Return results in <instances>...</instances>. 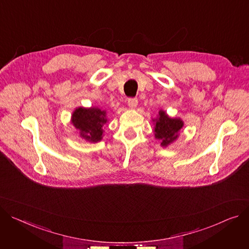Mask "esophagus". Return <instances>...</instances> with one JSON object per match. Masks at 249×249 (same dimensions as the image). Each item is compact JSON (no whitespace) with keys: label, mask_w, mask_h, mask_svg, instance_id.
<instances>
[{"label":"esophagus","mask_w":249,"mask_h":249,"mask_svg":"<svg viewBox=\"0 0 249 249\" xmlns=\"http://www.w3.org/2000/svg\"><path fill=\"white\" fill-rule=\"evenodd\" d=\"M137 104H138L137 98H128V106H129L130 108H132V109L136 108Z\"/></svg>","instance_id":"esophagus-1"}]
</instances>
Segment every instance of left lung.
I'll return each mask as SVG.
<instances>
[{
	"label": "left lung",
	"mask_w": 249,
	"mask_h": 249,
	"mask_svg": "<svg viewBox=\"0 0 249 249\" xmlns=\"http://www.w3.org/2000/svg\"><path fill=\"white\" fill-rule=\"evenodd\" d=\"M155 121V138L161 141L162 146L172 143L178 136L179 130L183 127V122L178 118H170L164 111H159V118Z\"/></svg>",
	"instance_id": "8db88e82"
}]
</instances>
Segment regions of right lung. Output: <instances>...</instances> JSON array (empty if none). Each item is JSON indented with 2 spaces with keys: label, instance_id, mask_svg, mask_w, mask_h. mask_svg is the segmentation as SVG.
Listing matches in <instances>:
<instances>
[{
  "label": "right lung",
  "instance_id": "1",
  "mask_svg": "<svg viewBox=\"0 0 249 249\" xmlns=\"http://www.w3.org/2000/svg\"><path fill=\"white\" fill-rule=\"evenodd\" d=\"M106 122V112L99 108H78L72 115V123L80 130L81 137L92 142L102 139Z\"/></svg>",
  "mask_w": 249,
  "mask_h": 249
}]
</instances>
